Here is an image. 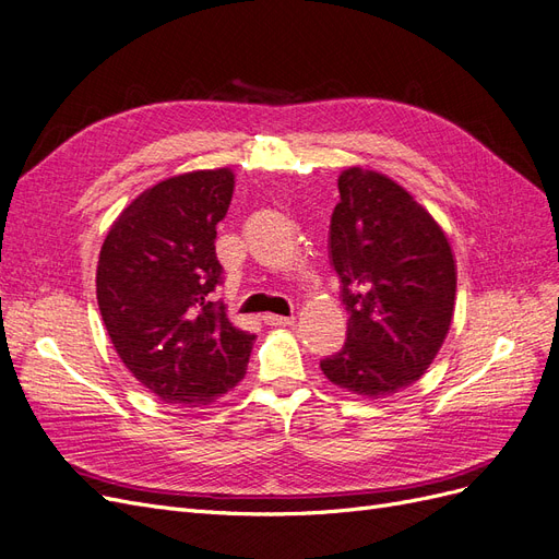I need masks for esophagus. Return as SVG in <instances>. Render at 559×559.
Instances as JSON below:
<instances>
[{
  "label": "esophagus",
  "mask_w": 559,
  "mask_h": 559,
  "mask_svg": "<svg viewBox=\"0 0 559 559\" xmlns=\"http://www.w3.org/2000/svg\"><path fill=\"white\" fill-rule=\"evenodd\" d=\"M263 321L267 326H289L294 324V317H282V314H263Z\"/></svg>",
  "instance_id": "esophagus-1"
}]
</instances>
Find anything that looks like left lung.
<instances>
[{"mask_svg": "<svg viewBox=\"0 0 559 559\" xmlns=\"http://www.w3.org/2000/svg\"><path fill=\"white\" fill-rule=\"evenodd\" d=\"M331 261L349 314L324 376L361 396L394 394L425 373L454 310V259L445 233L389 177L349 167L337 179Z\"/></svg>", "mask_w": 559, "mask_h": 559, "instance_id": "obj_1", "label": "left lung"}]
</instances>
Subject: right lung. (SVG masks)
Listing matches in <instances>:
<instances>
[{
    "instance_id": "1",
    "label": "right lung",
    "mask_w": 559,
    "mask_h": 559,
    "mask_svg": "<svg viewBox=\"0 0 559 559\" xmlns=\"http://www.w3.org/2000/svg\"><path fill=\"white\" fill-rule=\"evenodd\" d=\"M233 173L156 183L116 218L97 263V306L130 373L165 403L207 405L238 384L257 335L235 329L222 300L216 224Z\"/></svg>"
}]
</instances>
